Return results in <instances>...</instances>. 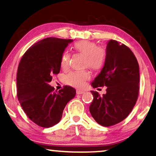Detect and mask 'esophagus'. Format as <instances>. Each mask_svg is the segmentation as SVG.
I'll return each instance as SVG.
<instances>
[{
	"label": "esophagus",
	"instance_id": "1",
	"mask_svg": "<svg viewBox=\"0 0 156 156\" xmlns=\"http://www.w3.org/2000/svg\"><path fill=\"white\" fill-rule=\"evenodd\" d=\"M84 93V90H76V94H82Z\"/></svg>",
	"mask_w": 156,
	"mask_h": 156
}]
</instances>
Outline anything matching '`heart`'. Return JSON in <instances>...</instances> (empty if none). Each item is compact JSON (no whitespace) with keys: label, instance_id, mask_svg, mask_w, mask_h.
I'll list each match as a JSON object with an SVG mask.
<instances>
[{"label":"heart","instance_id":"1","mask_svg":"<svg viewBox=\"0 0 156 156\" xmlns=\"http://www.w3.org/2000/svg\"><path fill=\"white\" fill-rule=\"evenodd\" d=\"M74 49L84 56V66L88 67L93 70H98L105 66L107 52L104 47H97V44L91 41L81 40L74 44ZM70 59V55L68 51L62 53L60 58V66L62 68H68ZM89 78L90 74L87 70L72 71L65 76L64 81L69 86L82 88Z\"/></svg>","mask_w":156,"mask_h":156}]
</instances>
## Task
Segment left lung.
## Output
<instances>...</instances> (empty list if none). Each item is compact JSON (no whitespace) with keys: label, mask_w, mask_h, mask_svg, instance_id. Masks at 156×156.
<instances>
[{"label":"left lung","mask_w":156,"mask_h":156,"mask_svg":"<svg viewBox=\"0 0 156 156\" xmlns=\"http://www.w3.org/2000/svg\"><path fill=\"white\" fill-rule=\"evenodd\" d=\"M107 58L101 73L92 82L93 88L106 86L100 96L91 90L94 100L90 113L98 124L110 127L123 121L135 106L139 94V65L129 47L116 40L109 41Z\"/></svg>","instance_id":"left-lung-1"}]
</instances>
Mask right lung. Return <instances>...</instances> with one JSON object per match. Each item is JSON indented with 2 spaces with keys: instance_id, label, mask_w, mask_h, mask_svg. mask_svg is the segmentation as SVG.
I'll use <instances>...</instances> for the list:
<instances>
[{
  "instance_id": "1",
  "label": "right lung",
  "mask_w": 156,
  "mask_h": 156,
  "mask_svg": "<svg viewBox=\"0 0 156 156\" xmlns=\"http://www.w3.org/2000/svg\"><path fill=\"white\" fill-rule=\"evenodd\" d=\"M73 39L48 37L29 47L19 62L17 97L26 114L39 127L48 128L60 121L66 104L76 96L65 86L58 91L49 83L60 70V58Z\"/></svg>"
}]
</instances>
